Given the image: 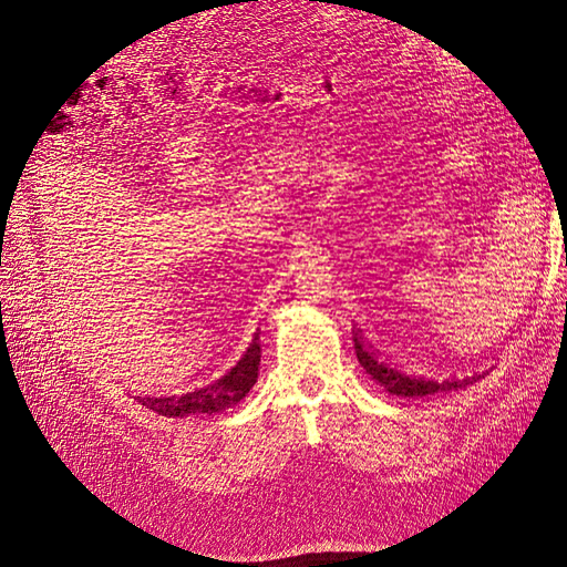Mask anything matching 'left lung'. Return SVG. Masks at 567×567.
I'll list each match as a JSON object with an SVG mask.
<instances>
[{"instance_id": "left-lung-1", "label": "left lung", "mask_w": 567, "mask_h": 567, "mask_svg": "<svg viewBox=\"0 0 567 567\" xmlns=\"http://www.w3.org/2000/svg\"><path fill=\"white\" fill-rule=\"evenodd\" d=\"M354 352H357L359 364L364 367V371L371 375V379L381 388H385V392L398 394V398H425V394H435V392H452L485 379V373H473V375H463V379L435 381V379H423V375L406 373L404 369L394 367L388 362V359H383L381 352H375L373 346H369V342L359 333H354Z\"/></svg>"}]
</instances>
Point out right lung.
<instances>
[{"mask_svg":"<svg viewBox=\"0 0 567 567\" xmlns=\"http://www.w3.org/2000/svg\"><path fill=\"white\" fill-rule=\"evenodd\" d=\"M260 342H250L246 354L238 362L225 371L217 379L203 383L198 388H192L186 392H169V394H146L140 398V402L146 409H153L156 414L175 419V416H188V414H217L234 404L241 402L250 388L257 383V367H260Z\"/></svg>","mask_w":567,"mask_h":567,"instance_id":"obj_1","label":"right lung"}]
</instances>
